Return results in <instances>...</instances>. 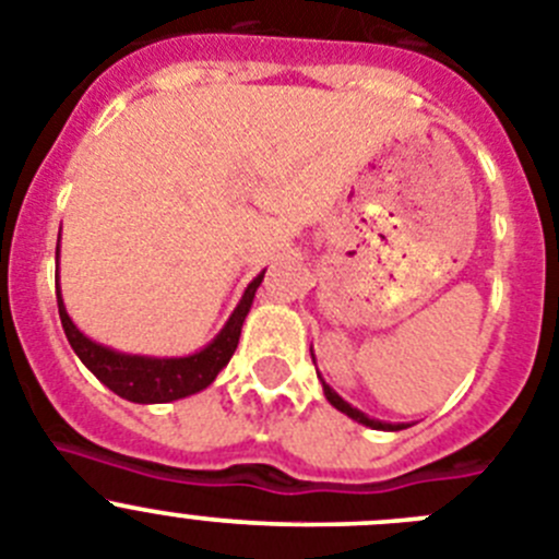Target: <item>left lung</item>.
<instances>
[{
    "label": "left lung",
    "instance_id": "left-lung-1",
    "mask_svg": "<svg viewBox=\"0 0 559 559\" xmlns=\"http://www.w3.org/2000/svg\"><path fill=\"white\" fill-rule=\"evenodd\" d=\"M311 359H314V354H311ZM323 392H325V399H329L331 406H336V409H340V412H345V415H348V417H354L356 424L370 426V429H381V431H399V429H404V424H384V420L367 417L365 412H359V409H356V406H350L348 401H342L340 395H336V392L331 390L329 384H325V381H323Z\"/></svg>",
    "mask_w": 559,
    "mask_h": 559
}]
</instances>
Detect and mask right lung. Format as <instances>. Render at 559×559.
<instances>
[{"mask_svg": "<svg viewBox=\"0 0 559 559\" xmlns=\"http://www.w3.org/2000/svg\"><path fill=\"white\" fill-rule=\"evenodd\" d=\"M261 278H264V273L255 275V278L250 281L239 306H236L234 314L228 317L225 329L219 331L203 350H198V354L192 356L158 359V356L119 354V350L114 348H105L99 342L88 340V336L72 323V317L67 314V306H63L58 286L60 323H63L69 345H72L74 354L80 356V361H83L108 390L117 392L119 399H128L133 401V404H167V401H178L186 399V395H194V392L205 390L211 381L217 379L219 370L228 365L236 345H239L242 323L245 317H248L250 306H253L255 289H259Z\"/></svg>", "mask_w": 559, "mask_h": 559, "instance_id": "add662e5", "label": "right lung"}]
</instances>
